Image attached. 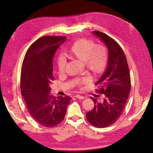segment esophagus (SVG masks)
<instances>
[{
    "mask_svg": "<svg viewBox=\"0 0 153 153\" xmlns=\"http://www.w3.org/2000/svg\"><path fill=\"white\" fill-rule=\"evenodd\" d=\"M75 97L77 99H85V97H84L82 95H76V96H75Z\"/></svg>",
    "mask_w": 153,
    "mask_h": 153,
    "instance_id": "34e87169",
    "label": "esophagus"
}]
</instances>
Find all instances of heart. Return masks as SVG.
<instances>
[{
	"label": "heart",
	"instance_id": "obj_1",
	"mask_svg": "<svg viewBox=\"0 0 153 153\" xmlns=\"http://www.w3.org/2000/svg\"><path fill=\"white\" fill-rule=\"evenodd\" d=\"M69 54L71 56L83 61L87 69L95 76L103 74L108 66L109 60L108 49L103 45H95L93 40L78 39L71 45ZM56 63L58 73H64L66 70V58L63 55H59L56 58ZM89 82V78L83 77L77 79L75 82V85L82 88V85Z\"/></svg>",
	"mask_w": 153,
	"mask_h": 153
}]
</instances>
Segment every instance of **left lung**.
Here are the masks:
<instances>
[{
  "mask_svg": "<svg viewBox=\"0 0 153 153\" xmlns=\"http://www.w3.org/2000/svg\"><path fill=\"white\" fill-rule=\"evenodd\" d=\"M93 34L101 39L108 51L109 60L106 71L96 85L98 93L104 94L103 102H97L91 97L95 106L87 112L86 118L96 128H103L114 123L121 116L131 90L130 74L126 55L117 42L108 35L99 31Z\"/></svg>",
  "mask_w": 153,
  "mask_h": 153,
  "instance_id": "1",
  "label": "left lung"
}]
</instances>
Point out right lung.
Instances as JSON below:
<instances>
[{
  "label": "right lung",
  "mask_w": 153,
  "mask_h": 153,
  "mask_svg": "<svg viewBox=\"0 0 153 153\" xmlns=\"http://www.w3.org/2000/svg\"><path fill=\"white\" fill-rule=\"evenodd\" d=\"M66 37L44 36L28 48L22 63L21 93L28 112L41 126L53 128L62 122L71 97L50 95V85L54 80L53 59Z\"/></svg>",
  "instance_id": "add662e5"
}]
</instances>
